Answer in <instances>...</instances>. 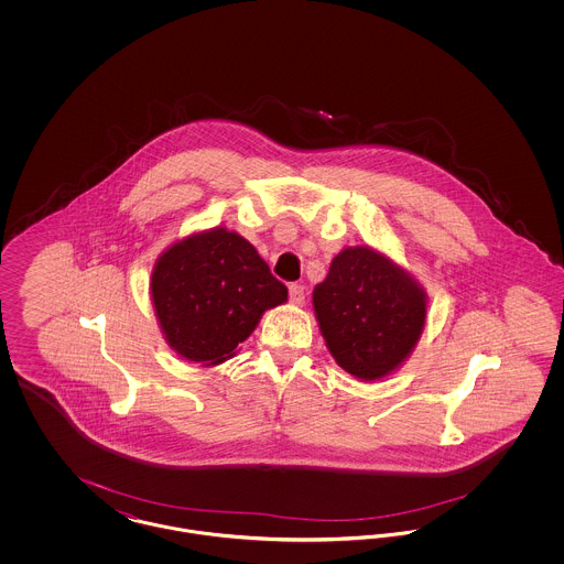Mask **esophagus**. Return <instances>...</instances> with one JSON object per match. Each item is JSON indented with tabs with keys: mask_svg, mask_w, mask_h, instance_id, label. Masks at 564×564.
<instances>
[{
	"mask_svg": "<svg viewBox=\"0 0 564 564\" xmlns=\"http://www.w3.org/2000/svg\"><path fill=\"white\" fill-rule=\"evenodd\" d=\"M304 297H306V294H304V285L292 283V285H290V300L300 306V304H304Z\"/></svg>",
	"mask_w": 564,
	"mask_h": 564,
	"instance_id": "34e87169",
	"label": "esophagus"
}]
</instances>
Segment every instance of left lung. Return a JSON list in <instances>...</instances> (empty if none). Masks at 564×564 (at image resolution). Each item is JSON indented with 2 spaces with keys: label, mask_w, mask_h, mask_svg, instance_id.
I'll return each mask as SVG.
<instances>
[{
  "label": "left lung",
  "mask_w": 564,
  "mask_h": 564,
  "mask_svg": "<svg viewBox=\"0 0 564 564\" xmlns=\"http://www.w3.org/2000/svg\"><path fill=\"white\" fill-rule=\"evenodd\" d=\"M315 317L336 364L359 380L393 375L427 322V294L391 258L345 247L313 292Z\"/></svg>",
  "instance_id": "1"
}]
</instances>
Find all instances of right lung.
Wrapping results in <instances>:
<instances>
[{"instance_id": "add662e5", "label": "right lung", "mask_w": 564, "mask_h": 564, "mask_svg": "<svg viewBox=\"0 0 564 564\" xmlns=\"http://www.w3.org/2000/svg\"><path fill=\"white\" fill-rule=\"evenodd\" d=\"M150 294L166 345L203 366L230 359L262 315L288 302V288L270 274L256 247L226 228L164 249Z\"/></svg>"}]
</instances>
